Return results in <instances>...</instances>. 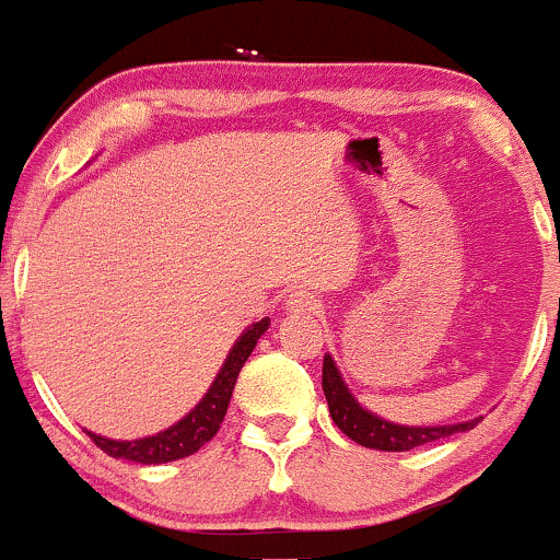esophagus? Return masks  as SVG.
I'll list each match as a JSON object with an SVG mask.
<instances>
[{
  "instance_id": "obj_1",
  "label": "esophagus",
  "mask_w": 560,
  "mask_h": 560,
  "mask_svg": "<svg viewBox=\"0 0 560 560\" xmlns=\"http://www.w3.org/2000/svg\"><path fill=\"white\" fill-rule=\"evenodd\" d=\"M288 310L293 314H312L319 310V299L310 291H293L291 296H288Z\"/></svg>"
}]
</instances>
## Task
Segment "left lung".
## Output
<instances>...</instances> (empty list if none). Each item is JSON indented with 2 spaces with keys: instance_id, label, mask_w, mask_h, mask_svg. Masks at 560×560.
Wrapping results in <instances>:
<instances>
[{
  "instance_id": "obj_1",
  "label": "left lung",
  "mask_w": 560,
  "mask_h": 560,
  "mask_svg": "<svg viewBox=\"0 0 560 560\" xmlns=\"http://www.w3.org/2000/svg\"><path fill=\"white\" fill-rule=\"evenodd\" d=\"M323 392L325 399H328L330 418L336 420L338 429L347 433L349 439H354L357 444H362V447L405 452L420 447V444L447 439L457 431H468L479 423V420H468V423L457 425H399L381 420L378 416L357 405V399L349 394L347 383L341 381V373H338L330 354H325L323 360Z\"/></svg>"
}]
</instances>
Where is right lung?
<instances>
[{
	"label": "right lung",
	"instance_id": "1",
	"mask_svg": "<svg viewBox=\"0 0 560 560\" xmlns=\"http://www.w3.org/2000/svg\"><path fill=\"white\" fill-rule=\"evenodd\" d=\"M267 328L269 319H259V323L250 325V328L237 338V343L232 347L230 357L224 360L222 370H219L217 381L211 383L206 397L198 401L196 410L187 412V416L182 418L179 423H174L172 429L148 439H135V442H113V439L97 436V433L92 431H86V436H90L105 455L124 457V460L142 463V466H159V463H172L179 460V457L192 455V452H198L206 442H211V439L217 436L219 425H222L224 416H228L237 373H241V368L246 364L256 341H259Z\"/></svg>",
	"mask_w": 560,
	"mask_h": 560
}]
</instances>
